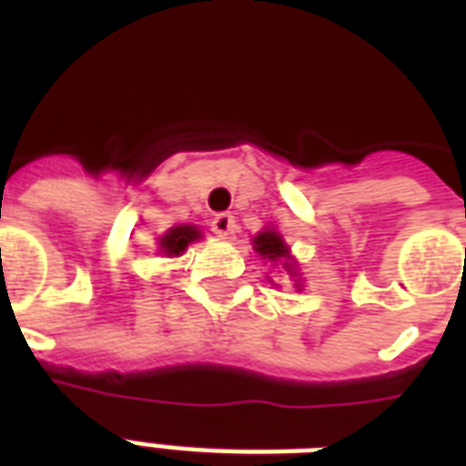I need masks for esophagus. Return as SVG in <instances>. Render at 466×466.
I'll use <instances>...</instances> for the list:
<instances>
[{"label": "esophagus", "instance_id": "obj_1", "mask_svg": "<svg viewBox=\"0 0 466 466\" xmlns=\"http://www.w3.org/2000/svg\"><path fill=\"white\" fill-rule=\"evenodd\" d=\"M212 232L218 234L219 239H234L237 232V219L229 212H219L218 218L212 219Z\"/></svg>", "mask_w": 466, "mask_h": 466}]
</instances>
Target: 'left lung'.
<instances>
[{
  "label": "left lung",
  "mask_w": 466,
  "mask_h": 466,
  "mask_svg": "<svg viewBox=\"0 0 466 466\" xmlns=\"http://www.w3.org/2000/svg\"><path fill=\"white\" fill-rule=\"evenodd\" d=\"M251 244H254V251L261 256L263 261H268L270 266H280V268H283L292 280H295L298 292L305 288V285H302V273L298 270V261H295V256L290 254L288 241L283 239V234L278 232L276 227H266L263 232L256 234L254 239H251ZM270 283H273V280H270Z\"/></svg>",
  "instance_id": "1"
}]
</instances>
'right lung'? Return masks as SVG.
<instances>
[{
  "instance_id": "1",
  "label": "right lung",
  "mask_w": 466,
  "mask_h": 466,
  "mask_svg": "<svg viewBox=\"0 0 466 466\" xmlns=\"http://www.w3.org/2000/svg\"><path fill=\"white\" fill-rule=\"evenodd\" d=\"M200 239H203L200 227L176 225L161 234L159 241H157V244H159V247H157V251H159L161 256H167V258H176V256H181L183 251L188 248V244H193V241H200Z\"/></svg>"
}]
</instances>
